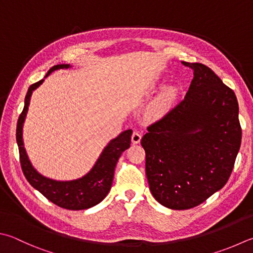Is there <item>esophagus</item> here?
I'll use <instances>...</instances> for the list:
<instances>
[{
  "instance_id": "1",
  "label": "esophagus",
  "mask_w": 253,
  "mask_h": 253,
  "mask_svg": "<svg viewBox=\"0 0 253 253\" xmlns=\"http://www.w3.org/2000/svg\"><path fill=\"white\" fill-rule=\"evenodd\" d=\"M141 139H142L141 133H139L137 131H134V132H133L132 137H131V140H132V143H133V144H139L140 141H141Z\"/></svg>"
}]
</instances>
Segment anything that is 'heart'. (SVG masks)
<instances>
[{
    "label": "heart",
    "instance_id": "1",
    "mask_svg": "<svg viewBox=\"0 0 253 253\" xmlns=\"http://www.w3.org/2000/svg\"><path fill=\"white\" fill-rule=\"evenodd\" d=\"M178 96V88L176 85H169L162 92L153 106V113L155 116H163L170 110Z\"/></svg>",
    "mask_w": 253,
    "mask_h": 253
}]
</instances>
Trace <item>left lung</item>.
Wrapping results in <instances>:
<instances>
[{
    "label": "left lung",
    "instance_id": "obj_1",
    "mask_svg": "<svg viewBox=\"0 0 253 253\" xmlns=\"http://www.w3.org/2000/svg\"><path fill=\"white\" fill-rule=\"evenodd\" d=\"M183 64L194 74L184 100L141 140L151 193L175 211L196 207L220 190L241 144L235 92L207 66Z\"/></svg>",
    "mask_w": 253,
    "mask_h": 253
}]
</instances>
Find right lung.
I'll return each mask as SVG.
<instances>
[{
  "label": "right lung",
  "mask_w": 253,
  "mask_h": 253,
  "mask_svg": "<svg viewBox=\"0 0 253 253\" xmlns=\"http://www.w3.org/2000/svg\"><path fill=\"white\" fill-rule=\"evenodd\" d=\"M68 68H71V66L68 64L56 65L48 70L45 78L48 77L55 70ZM44 79L40 80L28 88L24 109L17 121L16 142L18 151H20V161L23 173L33 187L57 206L69 209V211H83V209L91 208L102 202L108 193L110 192L114 169H116L118 160L121 156L122 152L130 147L132 130L128 128V130L121 132L117 137L109 142L102 150L101 154L99 155L92 169L83 177L71 180H57L42 175L28 159L23 141V126L28 111L32 93L44 83Z\"/></svg>",
  "instance_id": "right-lung-1"
}]
</instances>
